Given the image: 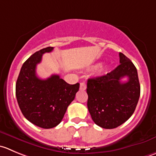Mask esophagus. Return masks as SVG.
Returning a JSON list of instances; mask_svg holds the SVG:
<instances>
[{"mask_svg":"<svg viewBox=\"0 0 156 156\" xmlns=\"http://www.w3.org/2000/svg\"><path fill=\"white\" fill-rule=\"evenodd\" d=\"M86 87H87V85H86L85 83L81 82V84H80V90H84L86 89Z\"/></svg>","mask_w":156,"mask_h":156,"instance_id":"1","label":"esophagus"}]
</instances>
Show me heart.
Wrapping results in <instances>:
<instances>
[{
	"instance_id": "heart-1",
	"label": "heart",
	"mask_w": 156,
	"mask_h": 156,
	"mask_svg": "<svg viewBox=\"0 0 156 156\" xmlns=\"http://www.w3.org/2000/svg\"><path fill=\"white\" fill-rule=\"evenodd\" d=\"M108 66H101L99 67V69L98 70V75H105L107 72L108 71Z\"/></svg>"
}]
</instances>
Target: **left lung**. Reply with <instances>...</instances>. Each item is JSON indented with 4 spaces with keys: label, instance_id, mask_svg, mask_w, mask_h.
I'll return each instance as SVG.
<instances>
[{
    "label": "left lung",
    "instance_id": "obj_1",
    "mask_svg": "<svg viewBox=\"0 0 156 156\" xmlns=\"http://www.w3.org/2000/svg\"><path fill=\"white\" fill-rule=\"evenodd\" d=\"M120 63L107 75L89 78L87 84V108L93 121L104 129L120 126L133 115L140 96L136 68L120 52ZM127 76L128 81L120 80Z\"/></svg>",
    "mask_w": 156,
    "mask_h": 156
}]
</instances>
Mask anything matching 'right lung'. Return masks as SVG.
I'll use <instances>...</instances> for the list:
<instances>
[{
	"mask_svg": "<svg viewBox=\"0 0 156 156\" xmlns=\"http://www.w3.org/2000/svg\"><path fill=\"white\" fill-rule=\"evenodd\" d=\"M53 49L49 46L33 54L23 64L16 83V97L21 112L29 121L43 129L53 128L61 123L80 85L68 84L58 75L47 79L38 78L36 66L43 54Z\"/></svg>",
	"mask_w": 156,
	"mask_h": 156,
	"instance_id": "add662e5",
	"label": "right lung"
}]
</instances>
